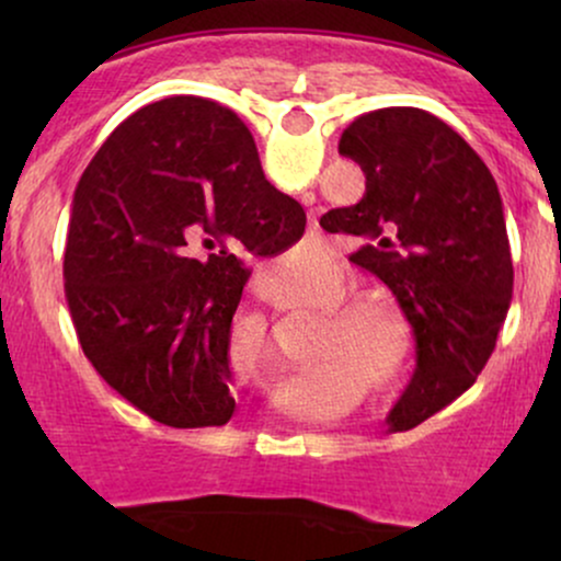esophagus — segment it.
Returning <instances> with one entry per match:
<instances>
[{"label":"esophagus","mask_w":561,"mask_h":561,"mask_svg":"<svg viewBox=\"0 0 561 561\" xmlns=\"http://www.w3.org/2000/svg\"><path fill=\"white\" fill-rule=\"evenodd\" d=\"M313 229H317V218H313Z\"/></svg>","instance_id":"esophagus-1"}]
</instances>
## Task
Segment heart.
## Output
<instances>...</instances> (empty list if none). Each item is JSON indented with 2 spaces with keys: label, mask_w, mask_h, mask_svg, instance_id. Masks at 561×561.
<instances>
[{
  "label": "heart",
  "mask_w": 561,
  "mask_h": 561,
  "mask_svg": "<svg viewBox=\"0 0 561 561\" xmlns=\"http://www.w3.org/2000/svg\"><path fill=\"white\" fill-rule=\"evenodd\" d=\"M332 319L340 324V337H343L347 345L356 347V351L377 356V353H382L385 345H388V351L392 356L401 358V362H405V356H409V327H405L403 317L390 306V302L377 298L347 300L343 306L334 308Z\"/></svg>",
  "instance_id": "obj_1"
}]
</instances>
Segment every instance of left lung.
<instances>
[{"mask_svg": "<svg viewBox=\"0 0 561 561\" xmlns=\"http://www.w3.org/2000/svg\"><path fill=\"white\" fill-rule=\"evenodd\" d=\"M366 192L321 216L362 248L356 266L396 295L414 330L416 369L390 422L420 424L478 379L512 306L504 203L478 152L420 107L358 115L340 137Z\"/></svg>", "mask_w": 561, "mask_h": 561, "instance_id": "obj_1", "label": "left lung"}]
</instances>
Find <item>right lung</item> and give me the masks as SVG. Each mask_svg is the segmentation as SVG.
Listing matches in <instances>:
<instances>
[{
	"instance_id": "right-lung-1",
	"label": "right lung",
	"mask_w": 561,
	"mask_h": 561,
	"mask_svg": "<svg viewBox=\"0 0 561 561\" xmlns=\"http://www.w3.org/2000/svg\"><path fill=\"white\" fill-rule=\"evenodd\" d=\"M302 231L306 210L266 182L234 113L203 96L141 107L73 192L62 276L83 356L150 420L221 427L237 409L240 255L285 253Z\"/></svg>"
}]
</instances>
